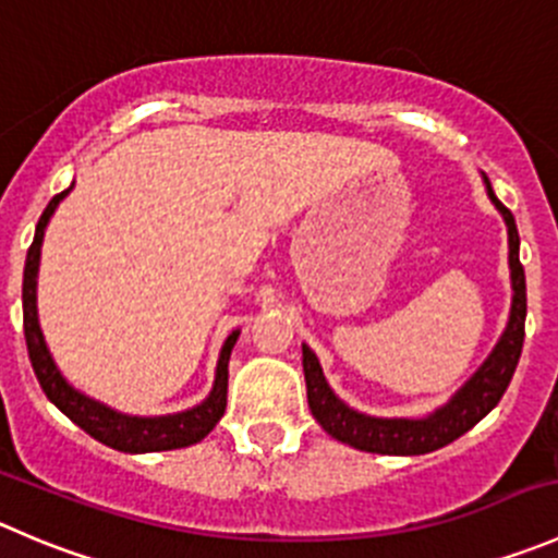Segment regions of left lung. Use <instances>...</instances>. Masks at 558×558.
<instances>
[{"label":"left lung","instance_id":"obj_1","mask_svg":"<svg viewBox=\"0 0 558 558\" xmlns=\"http://www.w3.org/2000/svg\"><path fill=\"white\" fill-rule=\"evenodd\" d=\"M485 192L496 211L501 214L507 225V263H510V317H507L505 330L494 350L488 352L477 372L434 412L423 417H377L357 412L347 401H341L333 393V388L325 379L319 357L308 344H301L303 350V377H306V399L314 421L339 442L350 445L355 450L379 456H423L445 448L469 428L477 426L505 396L512 374H515L518 357L523 350V323H526V277H523L521 257V239L512 214L501 206L499 197L490 190L488 175H483Z\"/></svg>","mask_w":558,"mask_h":558}]
</instances>
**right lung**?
<instances>
[{
    "label": "right lung",
    "mask_w": 558,
    "mask_h": 558,
    "mask_svg": "<svg viewBox=\"0 0 558 558\" xmlns=\"http://www.w3.org/2000/svg\"><path fill=\"white\" fill-rule=\"evenodd\" d=\"M73 186L75 181L48 203L35 228V241H32L29 252H26L24 295H21V301H24L26 350H29V361L37 374V383H40L43 393L48 396L53 407H59L75 426H81L89 437L108 445V448L121 450V453H159V450L190 448V445L206 439L211 428L219 423V417L225 415V407H228V363L241 330H233L225 339L222 350H219L211 393L201 404L190 407V410L170 412V415H130V412L113 410V407L102 404V401L92 399L89 393L75 388L64 377L62 368L57 366V361H53L51 350L46 344V336H43L40 317H37V274H40L43 239H46V228L51 222L53 211L73 192Z\"/></svg>",
    "instance_id": "1"
}]
</instances>
